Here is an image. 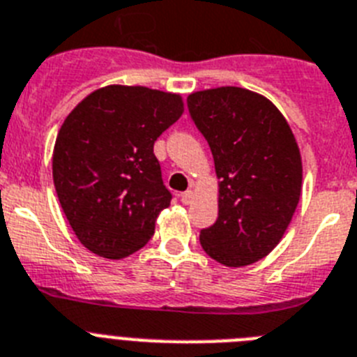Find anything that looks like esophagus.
Returning <instances> with one entry per match:
<instances>
[{
    "label": "esophagus",
    "instance_id": "esophagus-1",
    "mask_svg": "<svg viewBox=\"0 0 357 357\" xmlns=\"http://www.w3.org/2000/svg\"><path fill=\"white\" fill-rule=\"evenodd\" d=\"M181 202L185 203V205H190V203H192V199H194V192L192 190H185V192H181Z\"/></svg>",
    "mask_w": 357,
    "mask_h": 357
}]
</instances>
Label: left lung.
Segmentation results:
<instances>
[{
	"label": "left lung",
	"instance_id": "obj_1",
	"mask_svg": "<svg viewBox=\"0 0 357 357\" xmlns=\"http://www.w3.org/2000/svg\"><path fill=\"white\" fill-rule=\"evenodd\" d=\"M187 103L220 179L218 220L199 232V243L221 265H252L280 243L299 203L303 167L294 134L271 100L247 89L192 92Z\"/></svg>",
	"mask_w": 357,
	"mask_h": 357
}]
</instances>
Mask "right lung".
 Segmentation results:
<instances>
[{"label": "right lung", "instance_id": "right-lung-1", "mask_svg": "<svg viewBox=\"0 0 357 357\" xmlns=\"http://www.w3.org/2000/svg\"><path fill=\"white\" fill-rule=\"evenodd\" d=\"M183 114L179 94L109 85L59 128L52 178L74 234L91 252L121 259L145 247L170 205L154 142Z\"/></svg>", "mask_w": 357, "mask_h": 357}]
</instances>
